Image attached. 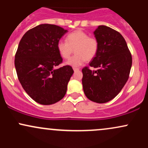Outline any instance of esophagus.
Segmentation results:
<instances>
[{"instance_id":"1","label":"esophagus","mask_w":148,"mask_h":148,"mask_svg":"<svg viewBox=\"0 0 148 148\" xmlns=\"http://www.w3.org/2000/svg\"><path fill=\"white\" fill-rule=\"evenodd\" d=\"M73 69H74V72H77V71L79 70V68H76V67H74V68H73Z\"/></svg>"}]
</instances>
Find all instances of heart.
I'll return each mask as SVG.
<instances>
[{
	"instance_id": "b5f03b06",
	"label": "heart",
	"mask_w": 148,
	"mask_h": 148,
	"mask_svg": "<svg viewBox=\"0 0 148 148\" xmlns=\"http://www.w3.org/2000/svg\"><path fill=\"white\" fill-rule=\"evenodd\" d=\"M99 48V42L95 37H89L88 33L78 30L69 33L66 37V41L59 40L57 49L61 57L69 59L75 51L76 54L66 62L72 67H79L86 62L96 56Z\"/></svg>"
}]
</instances>
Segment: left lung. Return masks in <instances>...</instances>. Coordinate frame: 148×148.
I'll return each mask as SVG.
<instances>
[{
    "instance_id": "left-lung-1",
    "label": "left lung",
    "mask_w": 148,
    "mask_h": 148,
    "mask_svg": "<svg viewBox=\"0 0 148 148\" xmlns=\"http://www.w3.org/2000/svg\"><path fill=\"white\" fill-rule=\"evenodd\" d=\"M94 34L99 48L90 67L97 69L84 67L82 84L88 99L102 103L111 101L123 89L130 76L132 57L126 41L119 32L99 25Z\"/></svg>"
}]
</instances>
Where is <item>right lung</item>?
<instances>
[{
  "mask_svg": "<svg viewBox=\"0 0 148 148\" xmlns=\"http://www.w3.org/2000/svg\"><path fill=\"white\" fill-rule=\"evenodd\" d=\"M67 32L58 25L41 24L28 30L18 44L14 58L18 79L27 94L40 104L62 99L74 73L69 65L54 69L62 62L57 43Z\"/></svg>",
  "mask_w": 148,
  "mask_h": 148,
  "instance_id": "right-lung-1",
  "label": "right lung"
}]
</instances>
